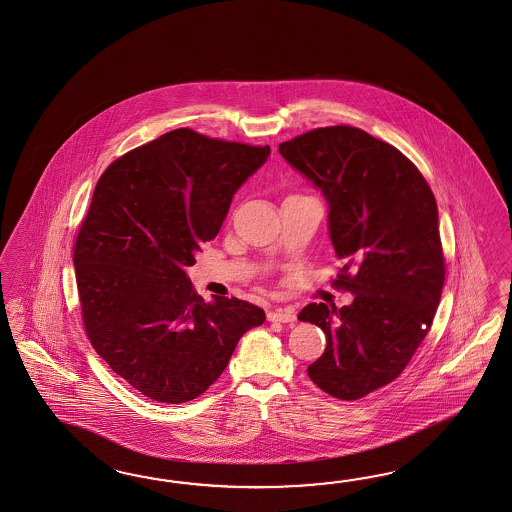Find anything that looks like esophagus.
Masks as SVG:
<instances>
[{
  "label": "esophagus",
  "mask_w": 512,
  "mask_h": 512,
  "mask_svg": "<svg viewBox=\"0 0 512 512\" xmlns=\"http://www.w3.org/2000/svg\"><path fill=\"white\" fill-rule=\"evenodd\" d=\"M267 319L273 323H293L297 319V314L293 308H276L267 314Z\"/></svg>",
  "instance_id": "1"
}]
</instances>
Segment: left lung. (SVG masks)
<instances>
[{
    "mask_svg": "<svg viewBox=\"0 0 512 512\" xmlns=\"http://www.w3.org/2000/svg\"><path fill=\"white\" fill-rule=\"evenodd\" d=\"M321 189L343 260L334 286L349 306L312 302L299 314L327 336L308 366L323 392L354 401L397 379L433 325L446 263L431 187L395 146L353 126H328L278 146Z\"/></svg>",
    "mask_w": 512,
    "mask_h": 512,
    "instance_id": "1",
    "label": "left lung"
}]
</instances>
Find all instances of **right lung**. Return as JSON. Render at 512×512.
Masks as SVG:
<instances>
[{
    "label": "right lung",
    "mask_w": 512,
    "mask_h": 512,
    "mask_svg": "<svg viewBox=\"0 0 512 512\" xmlns=\"http://www.w3.org/2000/svg\"><path fill=\"white\" fill-rule=\"evenodd\" d=\"M269 154L180 128L113 161L96 184L74 247L83 323L109 367L158 403L204 394L265 321L236 297L204 301L185 269Z\"/></svg>",
    "instance_id": "obj_1"
}]
</instances>
